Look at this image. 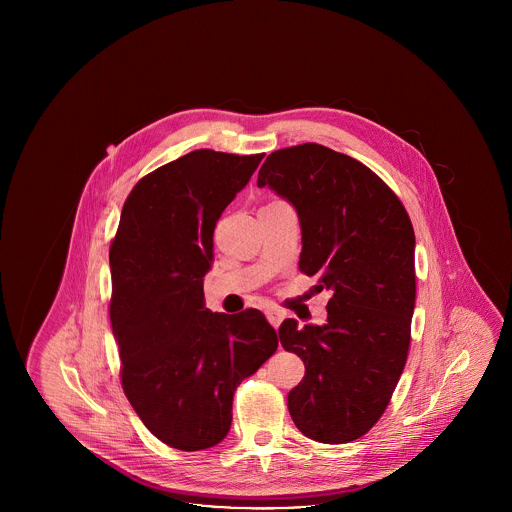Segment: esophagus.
Listing matches in <instances>:
<instances>
[{
  "mask_svg": "<svg viewBox=\"0 0 512 512\" xmlns=\"http://www.w3.org/2000/svg\"><path fill=\"white\" fill-rule=\"evenodd\" d=\"M268 318V322L274 326V328H278L280 326V322L284 320V313L280 311V309H267V313H265Z\"/></svg>",
  "mask_w": 512,
  "mask_h": 512,
  "instance_id": "esophagus-1",
  "label": "esophagus"
}]
</instances>
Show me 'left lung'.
I'll return each mask as SVG.
<instances>
[{
  "label": "left lung",
  "instance_id": "8db88e82",
  "mask_svg": "<svg viewBox=\"0 0 512 512\" xmlns=\"http://www.w3.org/2000/svg\"><path fill=\"white\" fill-rule=\"evenodd\" d=\"M257 186L295 207L299 270L332 292L324 326L299 330L288 318L278 330L282 347L305 363L288 409L307 438L349 443L380 420L407 363L416 297L413 224L376 172L320 144L272 151Z\"/></svg>",
  "mask_w": 512,
  "mask_h": 512
}]
</instances>
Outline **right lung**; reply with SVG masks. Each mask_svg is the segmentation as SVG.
I'll use <instances>...</instances> for the list:
<instances>
[{
	"mask_svg": "<svg viewBox=\"0 0 512 512\" xmlns=\"http://www.w3.org/2000/svg\"><path fill=\"white\" fill-rule=\"evenodd\" d=\"M263 157L195 149L149 172L109 247L122 390L147 430L180 451L226 438L234 391L278 347L261 311L211 313L203 301L217 220Z\"/></svg>",
	"mask_w": 512,
	"mask_h": 512,
	"instance_id": "right-lung-1",
	"label": "right lung"
}]
</instances>
